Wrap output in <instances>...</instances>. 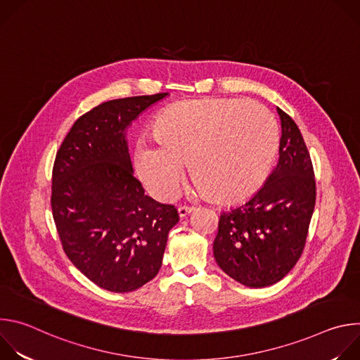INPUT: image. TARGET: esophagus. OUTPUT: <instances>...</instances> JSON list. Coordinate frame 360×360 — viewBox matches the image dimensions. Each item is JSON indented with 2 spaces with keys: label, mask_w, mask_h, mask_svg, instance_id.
Masks as SVG:
<instances>
[{
  "label": "esophagus",
  "mask_w": 360,
  "mask_h": 360,
  "mask_svg": "<svg viewBox=\"0 0 360 360\" xmlns=\"http://www.w3.org/2000/svg\"><path fill=\"white\" fill-rule=\"evenodd\" d=\"M192 211H193V207H189V205H179V208H178V214L181 218L186 217Z\"/></svg>",
  "instance_id": "1"
}]
</instances>
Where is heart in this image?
<instances>
[{
    "label": "heart",
    "mask_w": 360,
    "mask_h": 360,
    "mask_svg": "<svg viewBox=\"0 0 360 360\" xmlns=\"http://www.w3.org/2000/svg\"><path fill=\"white\" fill-rule=\"evenodd\" d=\"M155 142H141L136 169L158 199L176 195L185 164L200 193L239 202L258 191L275 161L279 132L259 102L231 98L188 99L171 104L153 121Z\"/></svg>",
    "instance_id": "obj_1"
}]
</instances>
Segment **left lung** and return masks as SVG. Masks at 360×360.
Returning <instances> with one entry per match:
<instances>
[{
    "instance_id": "obj_1",
    "label": "left lung",
    "mask_w": 360,
    "mask_h": 360,
    "mask_svg": "<svg viewBox=\"0 0 360 360\" xmlns=\"http://www.w3.org/2000/svg\"><path fill=\"white\" fill-rule=\"evenodd\" d=\"M279 162L265 185L238 208L222 212L214 240L221 269L239 283L279 282L299 261L315 210L316 181L309 150L295 121L278 108Z\"/></svg>"
}]
</instances>
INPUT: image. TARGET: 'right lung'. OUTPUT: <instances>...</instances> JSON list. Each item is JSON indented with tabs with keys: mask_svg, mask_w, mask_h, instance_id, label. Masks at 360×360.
Returning <instances> with one entry per match:
<instances>
[{
	"mask_svg": "<svg viewBox=\"0 0 360 360\" xmlns=\"http://www.w3.org/2000/svg\"><path fill=\"white\" fill-rule=\"evenodd\" d=\"M167 92L102 102L81 115L53 167L51 208L65 255L91 282L131 292L160 272L174 205L145 195L125 128Z\"/></svg>",
	"mask_w": 360,
	"mask_h": 360,
	"instance_id": "right-lung-1",
	"label": "right lung"
}]
</instances>
